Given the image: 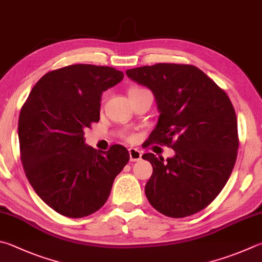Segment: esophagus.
<instances>
[{
  "label": "esophagus",
  "mask_w": 262,
  "mask_h": 262,
  "mask_svg": "<svg viewBox=\"0 0 262 262\" xmlns=\"http://www.w3.org/2000/svg\"><path fill=\"white\" fill-rule=\"evenodd\" d=\"M128 151H129V158H130V161H139V160H141L142 154H141L140 150L135 149V147H130V149L128 150Z\"/></svg>",
  "instance_id": "34e87169"
}]
</instances>
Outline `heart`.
<instances>
[{"instance_id": "obj_1", "label": "heart", "mask_w": 262, "mask_h": 262, "mask_svg": "<svg viewBox=\"0 0 262 262\" xmlns=\"http://www.w3.org/2000/svg\"><path fill=\"white\" fill-rule=\"evenodd\" d=\"M139 90H142V88H137V87H134V88H130V89H129V94H130V93H135V92H139Z\"/></svg>"}]
</instances>
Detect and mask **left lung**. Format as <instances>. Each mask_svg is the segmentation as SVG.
Returning a JSON list of instances; mask_svg holds the SVG:
<instances>
[{"label": "left lung", "mask_w": 262, "mask_h": 262, "mask_svg": "<svg viewBox=\"0 0 262 262\" xmlns=\"http://www.w3.org/2000/svg\"><path fill=\"white\" fill-rule=\"evenodd\" d=\"M126 74L155 95L160 115L149 142L175 151L166 161L154 154L142 156L154 168L145 184L147 201L169 217L204 210L221 192L236 163L238 133L229 97L192 65L159 63Z\"/></svg>", "instance_id": "1"}]
</instances>
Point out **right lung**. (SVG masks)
Listing matches in <instances>:
<instances>
[{"instance_id":"add662e5","label":"right lung","mask_w":262,"mask_h":262,"mask_svg":"<svg viewBox=\"0 0 262 262\" xmlns=\"http://www.w3.org/2000/svg\"><path fill=\"white\" fill-rule=\"evenodd\" d=\"M123 79L108 66L75 64L45 74L19 115L24 170L42 201L57 213L83 217L101 208L129 160L125 146L98 152L84 129L99 120L102 94Z\"/></svg>"}]
</instances>
